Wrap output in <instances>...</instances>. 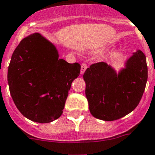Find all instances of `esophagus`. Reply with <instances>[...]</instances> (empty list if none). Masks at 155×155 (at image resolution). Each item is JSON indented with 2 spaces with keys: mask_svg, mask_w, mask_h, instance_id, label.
<instances>
[{
  "mask_svg": "<svg viewBox=\"0 0 155 155\" xmlns=\"http://www.w3.org/2000/svg\"><path fill=\"white\" fill-rule=\"evenodd\" d=\"M87 68V64H84V63H83V64H81V71H80V72H81V74L84 73Z\"/></svg>",
  "mask_w": 155,
  "mask_h": 155,
  "instance_id": "1",
  "label": "esophagus"
}]
</instances>
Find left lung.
Here are the masks:
<instances>
[{
    "instance_id": "1",
    "label": "left lung",
    "mask_w": 155,
    "mask_h": 155,
    "mask_svg": "<svg viewBox=\"0 0 155 155\" xmlns=\"http://www.w3.org/2000/svg\"><path fill=\"white\" fill-rule=\"evenodd\" d=\"M83 79L91 115L101 120H117L140 101L147 80L146 57L137 50L118 72L107 63H95L86 70Z\"/></svg>"
}]
</instances>
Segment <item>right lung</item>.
Returning <instances> with one entry per match:
<instances>
[{
  "instance_id": "add662e5",
  "label": "right lung",
  "mask_w": 155,
  "mask_h": 155,
  "mask_svg": "<svg viewBox=\"0 0 155 155\" xmlns=\"http://www.w3.org/2000/svg\"><path fill=\"white\" fill-rule=\"evenodd\" d=\"M80 68L79 63L59 58L56 47L40 33L25 37L13 52L8 70L11 96L18 111L40 123L58 118Z\"/></svg>"
}]
</instances>
